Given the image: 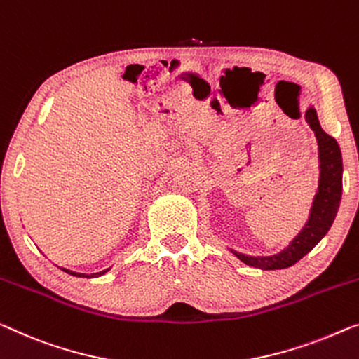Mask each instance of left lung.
I'll return each instance as SVG.
<instances>
[{"label":"left lung","mask_w":359,"mask_h":359,"mask_svg":"<svg viewBox=\"0 0 359 359\" xmlns=\"http://www.w3.org/2000/svg\"><path fill=\"white\" fill-rule=\"evenodd\" d=\"M304 119L314 132L318 140V158H319V180L318 191L313 198L311 210H309L308 221L304 222L302 231L295 238L280 250L279 253L267 256L245 255L240 251L231 250V253L237 256L243 264L255 269L276 271L290 267L304 255H308L329 232L330 226L339 211L341 200V174H344V163H341V151L339 143L334 137L323 130L319 124L318 112L314 106H308Z\"/></svg>","instance_id":"obj_1"}]
</instances>
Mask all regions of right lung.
Here are the masks:
<instances>
[{
  "label": "right lung",
  "mask_w": 359,
  "mask_h": 359,
  "mask_svg": "<svg viewBox=\"0 0 359 359\" xmlns=\"http://www.w3.org/2000/svg\"><path fill=\"white\" fill-rule=\"evenodd\" d=\"M111 269V267H108V269H104V271H100V272H93V274H83V272H74V271H71V269H66V267H61V271H64V272H67V274H71V276H76V277H87V279H92V277H100V276H104L106 272H108Z\"/></svg>",
  "instance_id": "right-lung-1"
}]
</instances>
